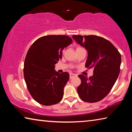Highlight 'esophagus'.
Listing matches in <instances>:
<instances>
[{
    "label": "esophagus",
    "instance_id": "1",
    "mask_svg": "<svg viewBox=\"0 0 132 132\" xmlns=\"http://www.w3.org/2000/svg\"><path fill=\"white\" fill-rule=\"evenodd\" d=\"M76 75L75 74H74V73H70V79H72L73 77H75L76 76Z\"/></svg>",
    "mask_w": 132,
    "mask_h": 132
}]
</instances>
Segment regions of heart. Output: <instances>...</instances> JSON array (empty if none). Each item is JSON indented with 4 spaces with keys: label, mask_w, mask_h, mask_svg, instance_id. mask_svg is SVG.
Returning a JSON list of instances; mask_svg holds the SVG:
<instances>
[{
    "label": "heart",
    "mask_w": 132,
    "mask_h": 132,
    "mask_svg": "<svg viewBox=\"0 0 132 132\" xmlns=\"http://www.w3.org/2000/svg\"><path fill=\"white\" fill-rule=\"evenodd\" d=\"M81 48V47H79V48Z\"/></svg>",
    "instance_id": "b5f03b06"
}]
</instances>
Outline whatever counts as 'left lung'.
Returning a JSON list of instances; mask_svg holds the SVG:
<instances>
[{
	"mask_svg": "<svg viewBox=\"0 0 132 132\" xmlns=\"http://www.w3.org/2000/svg\"><path fill=\"white\" fill-rule=\"evenodd\" d=\"M73 39L87 51L85 66L93 68L88 78L80 75L81 84L77 87L80 98L87 102H96L110 92L120 72L121 55L111 42L97 35L72 36Z\"/></svg>",
	"mask_w": 132,
	"mask_h": 132,
	"instance_id": "1",
	"label": "left lung"
}]
</instances>
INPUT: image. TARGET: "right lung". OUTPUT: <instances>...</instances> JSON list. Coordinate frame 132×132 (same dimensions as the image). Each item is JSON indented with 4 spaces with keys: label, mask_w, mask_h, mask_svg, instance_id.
I'll return each instance as SVG.
<instances>
[{
    "label": "right lung",
    "mask_w": 132,
    "mask_h": 132,
    "mask_svg": "<svg viewBox=\"0 0 132 132\" xmlns=\"http://www.w3.org/2000/svg\"><path fill=\"white\" fill-rule=\"evenodd\" d=\"M72 39L66 35H46L30 46L24 64V76L28 90L35 101L51 105L61 101L69 74H60L55 64L62 59V50Z\"/></svg>",
    "instance_id": "right-lung-1"
}]
</instances>
